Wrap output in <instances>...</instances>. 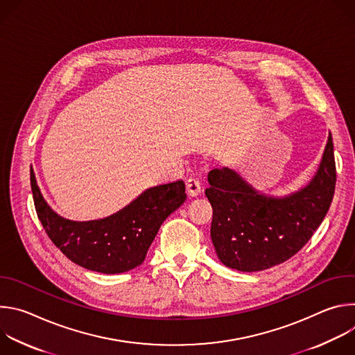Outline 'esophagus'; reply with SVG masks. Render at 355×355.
Listing matches in <instances>:
<instances>
[{"instance_id":"obj_1","label":"esophagus","mask_w":355,"mask_h":355,"mask_svg":"<svg viewBox=\"0 0 355 355\" xmlns=\"http://www.w3.org/2000/svg\"><path fill=\"white\" fill-rule=\"evenodd\" d=\"M187 192L189 196H198L202 192V187L200 182L196 178H189L187 180Z\"/></svg>"}]
</instances>
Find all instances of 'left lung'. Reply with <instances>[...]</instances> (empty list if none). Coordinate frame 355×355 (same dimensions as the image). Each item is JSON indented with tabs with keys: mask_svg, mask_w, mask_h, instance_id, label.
Instances as JSON below:
<instances>
[{
	"mask_svg": "<svg viewBox=\"0 0 355 355\" xmlns=\"http://www.w3.org/2000/svg\"><path fill=\"white\" fill-rule=\"evenodd\" d=\"M208 182L205 195L214 209L211 237L219 260L244 272L271 268L309 241L331 205L336 187L331 135L315 178L291 196L260 195L229 168H214Z\"/></svg>",
	"mask_w": 355,
	"mask_h": 355,
	"instance_id": "1",
	"label": "left lung"
}]
</instances>
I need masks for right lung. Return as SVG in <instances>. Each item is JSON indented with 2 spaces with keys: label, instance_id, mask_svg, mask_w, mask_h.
I'll return each mask as SVG.
<instances>
[{
  "label": "right lung",
  "instance_id": "obj_1",
  "mask_svg": "<svg viewBox=\"0 0 355 355\" xmlns=\"http://www.w3.org/2000/svg\"><path fill=\"white\" fill-rule=\"evenodd\" d=\"M35 209L49 239L73 263L96 272L121 274L140 266L162 223L187 198L184 182L146 189L118 214L91 222L60 218L46 204L31 170Z\"/></svg>",
  "mask_w": 355,
  "mask_h": 355
}]
</instances>
